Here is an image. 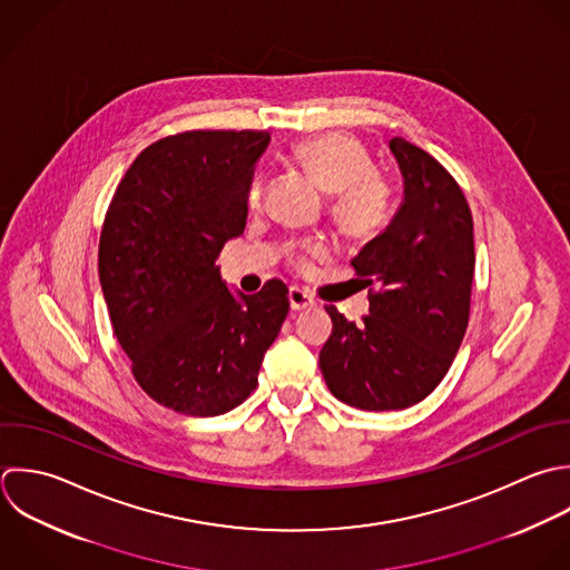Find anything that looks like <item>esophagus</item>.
<instances>
[{
	"label": "esophagus",
	"mask_w": 570,
	"mask_h": 570,
	"mask_svg": "<svg viewBox=\"0 0 570 570\" xmlns=\"http://www.w3.org/2000/svg\"><path fill=\"white\" fill-rule=\"evenodd\" d=\"M288 302H291V308H293V311H308V308H315V299H313L306 291H302V288H297V286H291V291H288Z\"/></svg>",
	"instance_id": "obj_1"
}]
</instances>
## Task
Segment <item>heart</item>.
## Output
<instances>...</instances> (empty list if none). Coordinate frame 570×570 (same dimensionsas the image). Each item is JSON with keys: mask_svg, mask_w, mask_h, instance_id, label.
<instances>
[{"mask_svg": "<svg viewBox=\"0 0 570 570\" xmlns=\"http://www.w3.org/2000/svg\"><path fill=\"white\" fill-rule=\"evenodd\" d=\"M291 161L306 170L322 190L333 193L328 215L346 237L371 239L389 224L391 184L371 168V157L357 139L342 132L311 135L291 148ZM262 190V179H255L248 188L250 206L259 204ZM308 250L320 253V246L313 244Z\"/></svg>", "mask_w": 570, "mask_h": 570, "instance_id": "heart-1", "label": "heart"}]
</instances>
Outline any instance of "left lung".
Here are the masks:
<instances>
[{
    "instance_id": "1",
    "label": "left lung",
    "mask_w": 570,
    "mask_h": 570,
    "mask_svg": "<svg viewBox=\"0 0 570 570\" xmlns=\"http://www.w3.org/2000/svg\"><path fill=\"white\" fill-rule=\"evenodd\" d=\"M404 202L351 262L368 288L357 326L326 306L333 333L320 353L331 393L362 411H400L429 397L464 340L475 273L473 215L453 175L393 137Z\"/></svg>"
}]
</instances>
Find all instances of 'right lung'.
<instances>
[{"label": "right lung", "mask_w": 570, "mask_h": 570, "mask_svg": "<svg viewBox=\"0 0 570 570\" xmlns=\"http://www.w3.org/2000/svg\"><path fill=\"white\" fill-rule=\"evenodd\" d=\"M266 130H186L144 148L121 177L99 237V284L141 391L193 417L239 406L288 315L271 279L233 295L215 264L244 233Z\"/></svg>", "instance_id": "1"}]
</instances>
